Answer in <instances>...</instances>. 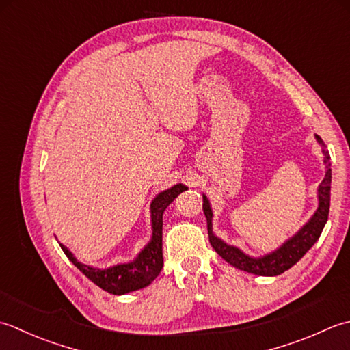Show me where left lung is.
<instances>
[{"label": "left lung", "instance_id": "8db88e82", "mask_svg": "<svg viewBox=\"0 0 350 350\" xmlns=\"http://www.w3.org/2000/svg\"><path fill=\"white\" fill-rule=\"evenodd\" d=\"M314 137L317 140V144L322 146L323 165H325V178L317 187L319 206L314 211V215L310 217L308 222H306L295 235H291L290 239L285 240L280 247H276L275 251L261 256H251L241 251L240 247L234 245H228L226 241L219 239L217 235L213 232V210H211L210 201L208 198L202 195L204 198L202 208L206 217V228H208L210 243L213 247H215V251L235 269L245 270L247 273H254L260 276L281 275L285 272V270H288L291 266H295L296 262L301 260L302 256L312 247V245L319 240L327 220V215H329L332 172H331V161H329L331 157H329V152L326 151L323 140L320 139V135L317 134H314Z\"/></svg>", "mask_w": 350, "mask_h": 350}]
</instances>
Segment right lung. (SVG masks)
I'll return each instance as SVG.
<instances>
[{
    "instance_id": "right-lung-1",
    "label": "right lung",
    "mask_w": 350,
    "mask_h": 350,
    "mask_svg": "<svg viewBox=\"0 0 350 350\" xmlns=\"http://www.w3.org/2000/svg\"><path fill=\"white\" fill-rule=\"evenodd\" d=\"M184 190H187V187L180 183L155 195L151 205H149L152 230L151 240L133 261L99 269L83 265L65 245L60 243V247L66 254L69 261H72V265L80 269V272H83L98 287L111 295H126L131 291L145 288L159 276L163 267V213Z\"/></svg>"
}]
</instances>
